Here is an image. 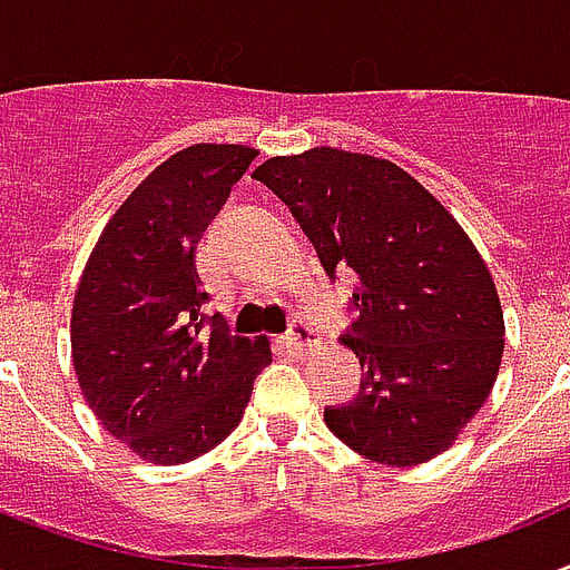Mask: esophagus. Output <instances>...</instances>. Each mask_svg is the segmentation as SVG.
Returning <instances> with one entry per match:
<instances>
[{"mask_svg": "<svg viewBox=\"0 0 570 570\" xmlns=\"http://www.w3.org/2000/svg\"><path fill=\"white\" fill-rule=\"evenodd\" d=\"M317 342H321V338H317L315 326L306 324L303 317H297V321L291 324L288 335H285V345H288L291 351H312Z\"/></svg>", "mask_w": 570, "mask_h": 570, "instance_id": "obj_1", "label": "esophagus"}]
</instances>
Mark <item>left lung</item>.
<instances>
[{
  "label": "left lung",
  "instance_id": "obj_1",
  "mask_svg": "<svg viewBox=\"0 0 570 570\" xmlns=\"http://www.w3.org/2000/svg\"><path fill=\"white\" fill-rule=\"evenodd\" d=\"M291 207L324 271H354L347 333L360 395L326 407L345 445L390 466L458 440L500 374L505 321L488 264L449 210L395 163L342 148L271 157L253 171Z\"/></svg>",
  "mask_w": 570,
  "mask_h": 570
}]
</instances>
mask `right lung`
<instances>
[{"instance_id":"add662e5","label":"right lung","mask_w":570,"mask_h":570,"mask_svg":"<svg viewBox=\"0 0 570 570\" xmlns=\"http://www.w3.org/2000/svg\"><path fill=\"white\" fill-rule=\"evenodd\" d=\"M258 157L189 145L125 198L97 237L70 312V356L88 407L151 464L196 461L232 434L271 365V342L207 321L196 271L205 228Z\"/></svg>"}]
</instances>
